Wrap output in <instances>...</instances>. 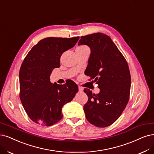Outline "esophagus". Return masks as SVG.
I'll list each match as a JSON object with an SVG mask.
<instances>
[{
    "label": "esophagus",
    "mask_w": 154,
    "mask_h": 154,
    "mask_svg": "<svg viewBox=\"0 0 154 154\" xmlns=\"http://www.w3.org/2000/svg\"><path fill=\"white\" fill-rule=\"evenodd\" d=\"M83 90H84V89H83V88H82V87H81V86H79V91L82 92V91H83Z\"/></svg>",
    "instance_id": "1"
}]
</instances>
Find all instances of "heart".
Returning a JSON list of instances; mask_svg holds the SVG:
<instances>
[{"label":"heart","instance_id":"b5f03b06","mask_svg":"<svg viewBox=\"0 0 154 154\" xmlns=\"http://www.w3.org/2000/svg\"><path fill=\"white\" fill-rule=\"evenodd\" d=\"M86 46H80V47H79V48H85Z\"/></svg>","mask_w":154,"mask_h":154}]
</instances>
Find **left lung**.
<instances>
[{"mask_svg":"<svg viewBox=\"0 0 154 154\" xmlns=\"http://www.w3.org/2000/svg\"><path fill=\"white\" fill-rule=\"evenodd\" d=\"M83 44L91 49L85 72L100 90L96 94L89 89L84 90L88 96L84 111L91 124L105 128L117 120L128 103L131 89L128 64L110 37L104 33L82 36L78 45Z\"/></svg>","mask_w":154,"mask_h":154,"instance_id":"obj_1","label":"left lung"}]
</instances>
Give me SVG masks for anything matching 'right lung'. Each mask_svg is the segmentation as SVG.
I'll use <instances>...</instances> for the list:
<instances>
[{
    "label": "right lung",
    "instance_id": "1",
    "mask_svg": "<svg viewBox=\"0 0 154 154\" xmlns=\"http://www.w3.org/2000/svg\"><path fill=\"white\" fill-rule=\"evenodd\" d=\"M79 37H48L31 49L23 61L19 73L20 98L32 121L50 126L63 117L62 108L72 100L78 86L72 81L59 85L50 81L53 70L60 66V57L71 49Z\"/></svg>",
    "mask_w": 154,
    "mask_h": 154
}]
</instances>
